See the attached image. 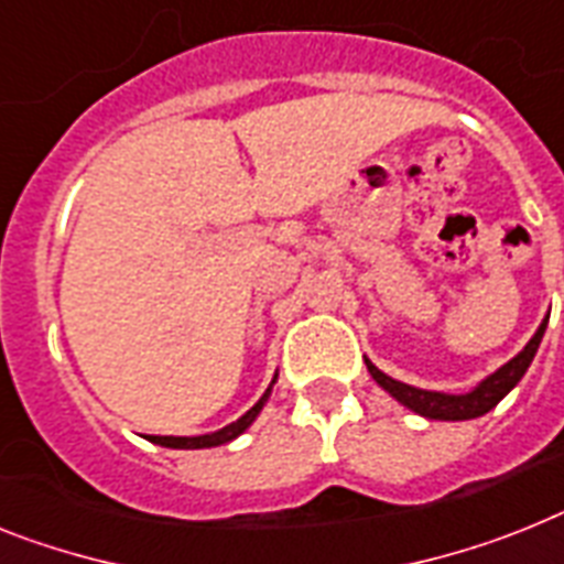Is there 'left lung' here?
Returning a JSON list of instances; mask_svg holds the SVG:
<instances>
[{
    "label": "left lung",
    "instance_id": "obj_1",
    "mask_svg": "<svg viewBox=\"0 0 564 564\" xmlns=\"http://www.w3.org/2000/svg\"><path fill=\"white\" fill-rule=\"evenodd\" d=\"M547 321H542V326L536 329L531 340H528V347L522 352L516 355L513 361H508L501 370H496L494 376L485 378L479 387L467 395H444V392H427V390H415L410 384H401L395 378L384 376V372L378 370L376 364L367 361V370L370 376L376 378L378 384L384 387L390 392L392 399H399L401 404L410 406L413 413L427 415V419H442V421H465V419H476V415H485L487 410H494L510 390H513L522 376L531 367L533 355H536L539 344H542V335H545Z\"/></svg>",
    "mask_w": 564,
    "mask_h": 564
}]
</instances>
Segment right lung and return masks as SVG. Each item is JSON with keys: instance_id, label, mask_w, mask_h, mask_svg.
Wrapping results in <instances>:
<instances>
[{"instance_id": "1", "label": "right lung", "mask_w": 564, "mask_h": 564, "mask_svg": "<svg viewBox=\"0 0 564 564\" xmlns=\"http://www.w3.org/2000/svg\"><path fill=\"white\" fill-rule=\"evenodd\" d=\"M267 395L269 390L260 395L258 404H254L252 410H246L238 421H231V424H226V427L217 430V433L194 435V438H180V435H151V442L163 444V447H177V451H197V447H217V444H226L231 442V438H238V435L252 424L254 415H258L260 406H263V401H267Z\"/></svg>"}]
</instances>
